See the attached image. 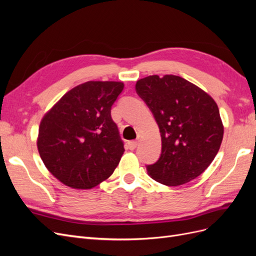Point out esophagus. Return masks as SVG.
<instances>
[{
    "label": "esophagus",
    "mask_w": 256,
    "mask_h": 256,
    "mask_svg": "<svg viewBox=\"0 0 256 256\" xmlns=\"http://www.w3.org/2000/svg\"><path fill=\"white\" fill-rule=\"evenodd\" d=\"M136 146H138V141H130V142H128V147H129V150H136Z\"/></svg>",
    "instance_id": "1"
}]
</instances>
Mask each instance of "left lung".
<instances>
[{"instance_id": "obj_1", "label": "left lung", "mask_w": 256, "mask_h": 256, "mask_svg": "<svg viewBox=\"0 0 256 256\" xmlns=\"http://www.w3.org/2000/svg\"><path fill=\"white\" fill-rule=\"evenodd\" d=\"M150 108L162 141L157 162L148 174L166 186L187 184L202 174L218 154L223 125L214 100L178 76H150L136 84Z\"/></svg>"}]
</instances>
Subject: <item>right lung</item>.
<instances>
[{"label":"right lung","mask_w":256,"mask_h":256,"mask_svg":"<svg viewBox=\"0 0 256 256\" xmlns=\"http://www.w3.org/2000/svg\"><path fill=\"white\" fill-rule=\"evenodd\" d=\"M122 90V82H85L44 116L38 152L49 172L68 187H96L118 166L125 148L111 108Z\"/></svg>","instance_id":"right-lung-1"}]
</instances>
